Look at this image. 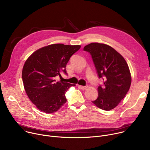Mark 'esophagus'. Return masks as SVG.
<instances>
[{"mask_svg":"<svg viewBox=\"0 0 150 150\" xmlns=\"http://www.w3.org/2000/svg\"><path fill=\"white\" fill-rule=\"evenodd\" d=\"M78 87L80 88L81 89H82V90H85V89H86L87 88V87L88 86H78Z\"/></svg>","mask_w":150,"mask_h":150,"instance_id":"esophagus-1","label":"esophagus"}]
</instances>
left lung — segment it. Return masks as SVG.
<instances>
[{"label":"left lung","instance_id":"8db88e82","mask_svg":"<svg viewBox=\"0 0 150 150\" xmlns=\"http://www.w3.org/2000/svg\"><path fill=\"white\" fill-rule=\"evenodd\" d=\"M83 49L92 56L98 78L104 81L103 86H98V96L92 103L104 110H110L122 100L130 87L128 66L124 57L108 45L92 43Z\"/></svg>","mask_w":150,"mask_h":150}]
</instances>
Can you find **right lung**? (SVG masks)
<instances>
[{"label":"right lung","mask_w":150,"mask_h":150,"mask_svg":"<svg viewBox=\"0 0 150 150\" xmlns=\"http://www.w3.org/2000/svg\"><path fill=\"white\" fill-rule=\"evenodd\" d=\"M80 45L54 44L37 50L26 61L22 70L25 92L40 110L46 113L57 112L67 101L65 93L75 84L56 82L55 76L66 74L70 58Z\"/></svg>","instance_id":"add662e5"}]
</instances>
